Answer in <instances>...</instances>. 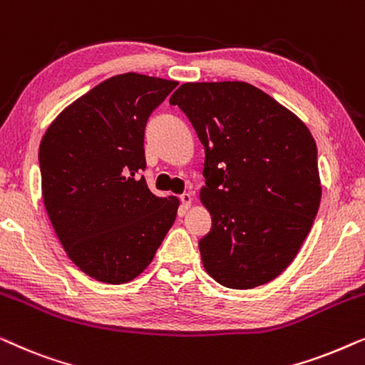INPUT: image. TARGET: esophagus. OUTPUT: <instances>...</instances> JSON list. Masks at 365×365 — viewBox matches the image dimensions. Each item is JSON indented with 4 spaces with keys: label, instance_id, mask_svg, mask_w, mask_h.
<instances>
[{
    "label": "esophagus",
    "instance_id": "34e87169",
    "mask_svg": "<svg viewBox=\"0 0 365 365\" xmlns=\"http://www.w3.org/2000/svg\"><path fill=\"white\" fill-rule=\"evenodd\" d=\"M181 204H182V207L184 209H187L189 206H191V202H192V196L189 192H184V194H181Z\"/></svg>",
    "mask_w": 365,
    "mask_h": 365
}]
</instances>
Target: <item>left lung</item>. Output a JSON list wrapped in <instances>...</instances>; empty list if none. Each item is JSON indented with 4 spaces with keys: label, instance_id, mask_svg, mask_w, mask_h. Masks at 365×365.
Returning a JSON list of instances; mask_svg holds the SVG:
<instances>
[{
    "label": "left lung",
    "instance_id": "left-lung-1",
    "mask_svg": "<svg viewBox=\"0 0 365 365\" xmlns=\"http://www.w3.org/2000/svg\"><path fill=\"white\" fill-rule=\"evenodd\" d=\"M169 104L186 114L206 153L201 201L212 227L199 241L204 269L229 289L272 281L294 261L321 204L312 134L242 81L184 83Z\"/></svg>",
    "mask_w": 365,
    "mask_h": 365
}]
</instances>
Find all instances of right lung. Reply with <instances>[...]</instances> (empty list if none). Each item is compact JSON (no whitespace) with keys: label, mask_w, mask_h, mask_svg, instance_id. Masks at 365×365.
Listing matches in <instances>:
<instances>
[{"label":"right lung","mask_w":365,"mask_h":365,"mask_svg":"<svg viewBox=\"0 0 365 365\" xmlns=\"http://www.w3.org/2000/svg\"><path fill=\"white\" fill-rule=\"evenodd\" d=\"M176 81L118 74L68 106L39 144L43 201L69 259L89 277L133 281L176 221L179 201L149 191L144 129Z\"/></svg>","instance_id":"1"}]
</instances>
